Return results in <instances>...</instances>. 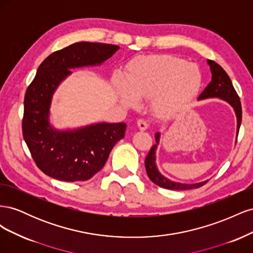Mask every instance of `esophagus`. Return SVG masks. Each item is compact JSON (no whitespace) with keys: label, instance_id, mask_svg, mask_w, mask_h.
<instances>
[{"label":"esophagus","instance_id":"obj_1","mask_svg":"<svg viewBox=\"0 0 253 253\" xmlns=\"http://www.w3.org/2000/svg\"><path fill=\"white\" fill-rule=\"evenodd\" d=\"M137 126H138V127L141 129V131H144V129H147L148 126H149V124L148 121L145 119H139L138 121H137Z\"/></svg>","mask_w":253,"mask_h":253}]
</instances>
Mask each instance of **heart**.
Wrapping results in <instances>:
<instances>
[{
	"mask_svg": "<svg viewBox=\"0 0 253 253\" xmlns=\"http://www.w3.org/2000/svg\"><path fill=\"white\" fill-rule=\"evenodd\" d=\"M126 82L118 83L117 94L129 108L138 100H152L154 111L170 117L181 111L200 89L203 74L196 64L172 55H151L133 60Z\"/></svg>",
	"mask_w": 253,
	"mask_h": 253,
	"instance_id": "heart-1",
	"label": "heart"
}]
</instances>
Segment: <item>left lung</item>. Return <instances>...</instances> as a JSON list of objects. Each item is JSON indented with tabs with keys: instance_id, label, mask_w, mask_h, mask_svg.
Here are the masks:
<instances>
[{
	"instance_id": "8db88e82",
	"label": "left lung",
	"mask_w": 253,
	"mask_h": 253,
	"mask_svg": "<svg viewBox=\"0 0 253 253\" xmlns=\"http://www.w3.org/2000/svg\"><path fill=\"white\" fill-rule=\"evenodd\" d=\"M208 64L210 65V70L212 73V80L207 85V87L203 90V93L198 96V99H206L211 97H217L226 100L227 102L230 103L235 111L236 117H237V132L240 131L241 122H242V104L240 97L237 95L236 90L234 89L231 79L229 78L227 73L224 71V68L220 65H218L216 62H214L212 60H208ZM156 142L158 143L159 140V133L155 135ZM157 145L154 144L151 148L150 152L148 153L147 157L144 160L145 170H147V174L149 178L156 183L157 186L170 189V190H189V189H195L204 186L207 181L193 183V185H186V183H179L174 182L169 179L165 178L164 176L160 174L155 166V150Z\"/></svg>"
}]
</instances>
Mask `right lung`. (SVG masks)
Returning <instances> with one entry per match:
<instances>
[{
    "instance_id": "right-lung-1",
    "label": "right lung",
    "mask_w": 253,
    "mask_h": 253,
    "mask_svg": "<svg viewBox=\"0 0 253 253\" xmlns=\"http://www.w3.org/2000/svg\"><path fill=\"white\" fill-rule=\"evenodd\" d=\"M119 49L113 44L79 42L52 52L40 64L24 97L22 132L35 164L50 177L83 181L100 171L114 145L125 137L126 124H99L75 132H58L48 124L52 93L70 68L93 65Z\"/></svg>"
}]
</instances>
